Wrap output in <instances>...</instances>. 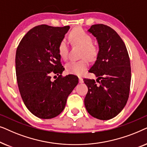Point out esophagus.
<instances>
[{"label": "esophagus", "mask_w": 147, "mask_h": 147, "mask_svg": "<svg viewBox=\"0 0 147 147\" xmlns=\"http://www.w3.org/2000/svg\"><path fill=\"white\" fill-rule=\"evenodd\" d=\"M84 82V80H83V78L82 77H79V83H83Z\"/></svg>", "instance_id": "esophagus-1"}]
</instances>
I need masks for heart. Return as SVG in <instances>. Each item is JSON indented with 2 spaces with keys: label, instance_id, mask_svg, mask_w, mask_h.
<instances>
[{
  "label": "heart",
  "instance_id": "b5f03b06",
  "mask_svg": "<svg viewBox=\"0 0 147 147\" xmlns=\"http://www.w3.org/2000/svg\"><path fill=\"white\" fill-rule=\"evenodd\" d=\"M69 40L74 45L82 47L79 61H69L65 65L66 71L68 74L81 76L87 69L88 66V60L90 61H95L99 51L98 47L93 44L94 39L90 34L80 28L72 29L69 33ZM58 53L63 59H67L69 55V48L65 39H63L58 45Z\"/></svg>",
  "mask_w": 147,
  "mask_h": 147
}]
</instances>
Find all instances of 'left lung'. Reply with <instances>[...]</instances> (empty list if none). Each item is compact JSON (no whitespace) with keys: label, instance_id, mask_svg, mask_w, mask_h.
<instances>
[{"label":"left lung","instance_id":"1","mask_svg":"<svg viewBox=\"0 0 147 147\" xmlns=\"http://www.w3.org/2000/svg\"><path fill=\"white\" fill-rule=\"evenodd\" d=\"M88 31L96 37L99 53L89 70L98 77L96 82L84 79L88 88L84 104L93 117L109 120L122 111L129 97L131 81L129 55L124 41L111 27L97 24L92 25Z\"/></svg>","mask_w":147,"mask_h":147}]
</instances>
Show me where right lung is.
Here are the masks:
<instances>
[{"label":"right lung","mask_w":147,"mask_h":147,"mask_svg":"<svg viewBox=\"0 0 147 147\" xmlns=\"http://www.w3.org/2000/svg\"><path fill=\"white\" fill-rule=\"evenodd\" d=\"M69 29V26H36L23 37L16 51V76L21 98L27 109L42 119L59 115L78 84L76 76L61 75L64 67L57 47ZM53 74L59 76L52 82Z\"/></svg>","instance_id":"1"}]
</instances>
